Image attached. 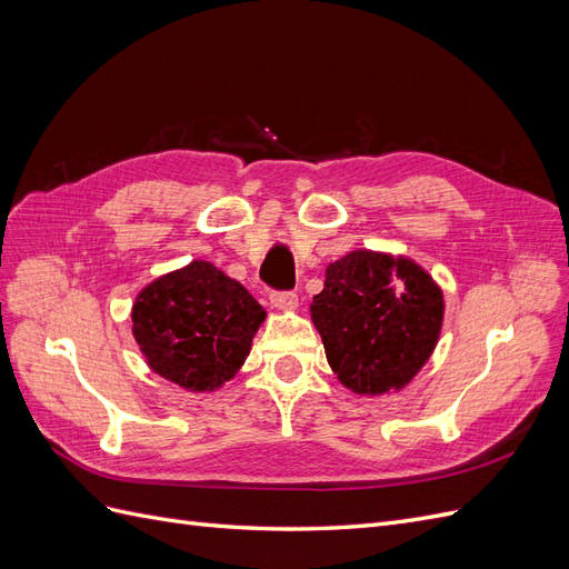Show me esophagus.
Listing matches in <instances>:
<instances>
[{"label": "esophagus", "instance_id": "esophagus-1", "mask_svg": "<svg viewBox=\"0 0 569 569\" xmlns=\"http://www.w3.org/2000/svg\"><path fill=\"white\" fill-rule=\"evenodd\" d=\"M270 303L274 308H280V311H295V308L299 306V297L295 295V291H272Z\"/></svg>", "mask_w": 569, "mask_h": 569}]
</instances>
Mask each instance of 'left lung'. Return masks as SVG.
I'll return each mask as SVG.
<instances>
[{
	"mask_svg": "<svg viewBox=\"0 0 569 569\" xmlns=\"http://www.w3.org/2000/svg\"><path fill=\"white\" fill-rule=\"evenodd\" d=\"M311 318L337 380L382 396L401 391L435 353L443 291L408 256L356 249L327 266Z\"/></svg>",
	"mask_w": 569,
	"mask_h": 569,
	"instance_id": "8db88e82",
	"label": "left lung"
}]
</instances>
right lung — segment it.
<instances>
[{"label":"right lung","instance_id":"1","mask_svg":"<svg viewBox=\"0 0 569 569\" xmlns=\"http://www.w3.org/2000/svg\"><path fill=\"white\" fill-rule=\"evenodd\" d=\"M263 320V306L209 261L161 274L132 303V337L147 366L187 391L232 380Z\"/></svg>","mask_w":569,"mask_h":569}]
</instances>
